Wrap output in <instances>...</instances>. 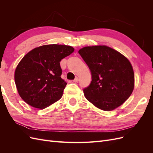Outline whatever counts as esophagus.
<instances>
[{
    "instance_id": "34e87169",
    "label": "esophagus",
    "mask_w": 153,
    "mask_h": 153,
    "mask_svg": "<svg viewBox=\"0 0 153 153\" xmlns=\"http://www.w3.org/2000/svg\"><path fill=\"white\" fill-rule=\"evenodd\" d=\"M78 81H79V79H78V77H76V78H75V80H73V82H78Z\"/></svg>"
}]
</instances>
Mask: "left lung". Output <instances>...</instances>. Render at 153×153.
I'll return each mask as SVG.
<instances>
[{
	"mask_svg": "<svg viewBox=\"0 0 153 153\" xmlns=\"http://www.w3.org/2000/svg\"><path fill=\"white\" fill-rule=\"evenodd\" d=\"M78 53L92 75L90 85L84 89L86 99L104 111L113 110L123 105L135 86V75L129 60L105 45L85 47Z\"/></svg>",
	"mask_w": 153,
	"mask_h": 153,
	"instance_id": "8db88e82",
	"label": "left lung"
}]
</instances>
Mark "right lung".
I'll return each mask as SVG.
<instances>
[{
  "mask_svg": "<svg viewBox=\"0 0 153 153\" xmlns=\"http://www.w3.org/2000/svg\"><path fill=\"white\" fill-rule=\"evenodd\" d=\"M71 46L46 45L30 50L18 63L15 82L27 104L44 109L62 98L66 82L61 77L60 61L72 53Z\"/></svg>",
  "mask_w": 153,
  "mask_h": 153,
  "instance_id": "add662e5",
  "label": "right lung"
}]
</instances>
